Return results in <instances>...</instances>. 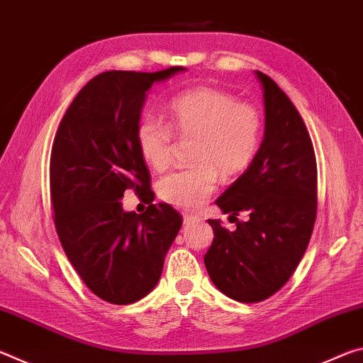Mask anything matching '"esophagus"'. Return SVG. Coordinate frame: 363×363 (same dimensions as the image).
Segmentation results:
<instances>
[{
  "label": "esophagus",
  "instance_id": "esophagus-1",
  "mask_svg": "<svg viewBox=\"0 0 363 363\" xmlns=\"http://www.w3.org/2000/svg\"><path fill=\"white\" fill-rule=\"evenodd\" d=\"M182 218H184V224H190V223H194V220H200L199 216H194V214H190V213H184Z\"/></svg>",
  "mask_w": 363,
  "mask_h": 363
}]
</instances>
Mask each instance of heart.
Returning a JSON list of instances; mask_svg holds the SVG:
<instances>
[{"mask_svg": "<svg viewBox=\"0 0 363 363\" xmlns=\"http://www.w3.org/2000/svg\"><path fill=\"white\" fill-rule=\"evenodd\" d=\"M169 125L147 115L138 123L136 143L145 163L162 171L171 163L174 140L194 139V167L173 171L158 181V196L167 203L194 210L216 190L218 174L233 181L253 163L261 145L262 120L250 104L214 88H194L174 96Z\"/></svg>", "mask_w": 363, "mask_h": 363, "instance_id": "b5f03b06", "label": "heart"}]
</instances>
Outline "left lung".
I'll use <instances>...</instances> for the list:
<instances>
[{
	"instance_id": "obj_1",
	"label": "left lung",
	"mask_w": 363,
	"mask_h": 363,
	"mask_svg": "<svg viewBox=\"0 0 363 363\" xmlns=\"http://www.w3.org/2000/svg\"><path fill=\"white\" fill-rule=\"evenodd\" d=\"M256 77L266 112L264 139L250 168L216 200L237 229L208 219L214 238L203 257L213 284L238 303H259L290 280L317 216V162L307 128L279 84L262 72Z\"/></svg>"
}]
</instances>
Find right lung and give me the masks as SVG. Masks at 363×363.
I'll return each instance as SVG.
<instances>
[{"mask_svg":"<svg viewBox=\"0 0 363 363\" xmlns=\"http://www.w3.org/2000/svg\"><path fill=\"white\" fill-rule=\"evenodd\" d=\"M184 67L94 77L67 108L52 143L49 190L60 245L84 285L112 304L136 303L158 284L182 225L168 203L125 211L128 189L152 201L136 143L145 93Z\"/></svg>","mask_w":363,"mask_h":363,"instance_id":"right-lung-1","label":"right lung"}]
</instances>
